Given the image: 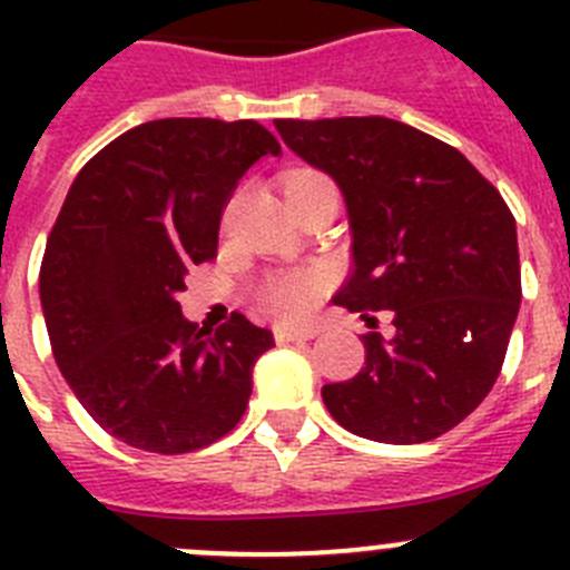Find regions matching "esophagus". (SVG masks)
<instances>
[{"label": "esophagus", "instance_id": "34e87169", "mask_svg": "<svg viewBox=\"0 0 570 570\" xmlns=\"http://www.w3.org/2000/svg\"><path fill=\"white\" fill-rule=\"evenodd\" d=\"M274 336L282 345H288V342H308L316 336V328H288V325H279V328H274Z\"/></svg>", "mask_w": 570, "mask_h": 570}]
</instances>
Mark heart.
Listing matches in <instances>:
<instances>
[{"label": "heart", "mask_w": 570, "mask_h": 570, "mask_svg": "<svg viewBox=\"0 0 570 570\" xmlns=\"http://www.w3.org/2000/svg\"><path fill=\"white\" fill-rule=\"evenodd\" d=\"M334 188L322 174H311V170H299V174L288 176L285 183V194H302V190H320ZM316 294H320V279L308 274H291L276 279L268 288V305L279 316H302L314 305Z\"/></svg>", "instance_id": "obj_1"}]
</instances>
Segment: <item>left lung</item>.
Here are the masks:
<instances>
[{
  "label": "left lung",
  "mask_w": 570,
  "mask_h": 570,
  "mask_svg": "<svg viewBox=\"0 0 570 570\" xmlns=\"http://www.w3.org/2000/svg\"><path fill=\"white\" fill-rule=\"evenodd\" d=\"M282 142L345 196L354 274L334 302L391 311L394 336L365 334V367L322 387L351 434L436 440L500 376L520 314L517 223L465 156L385 116L276 119Z\"/></svg>",
  "instance_id": "1"
}]
</instances>
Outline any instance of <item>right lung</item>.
<instances>
[{"instance_id": "add662e5", "label": "right lung", "mask_w": 570, "mask_h": 570, "mask_svg": "<svg viewBox=\"0 0 570 570\" xmlns=\"http://www.w3.org/2000/svg\"><path fill=\"white\" fill-rule=\"evenodd\" d=\"M268 154L279 142L254 119H156L105 145L65 196L39 271L45 325L70 391L125 445L199 451L248 407L274 334L242 314L210 334L185 320L179 291Z\"/></svg>"}]
</instances>
